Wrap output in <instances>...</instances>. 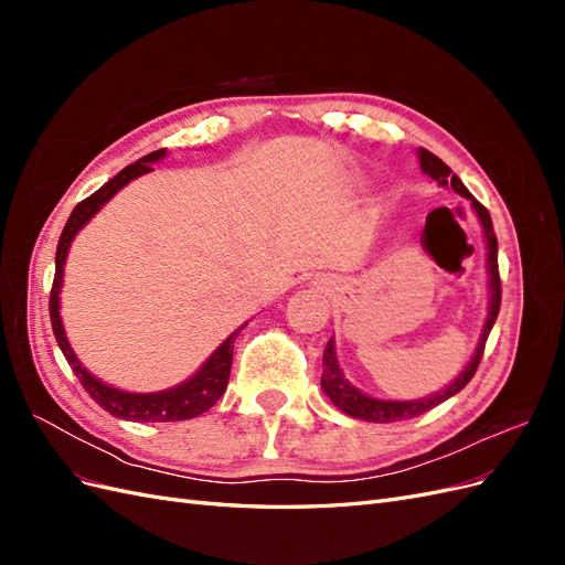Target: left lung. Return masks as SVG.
Returning <instances> with one entry per match:
<instances>
[{
	"instance_id": "8db88e82",
	"label": "left lung",
	"mask_w": 565,
	"mask_h": 565,
	"mask_svg": "<svg viewBox=\"0 0 565 565\" xmlns=\"http://www.w3.org/2000/svg\"><path fill=\"white\" fill-rule=\"evenodd\" d=\"M417 158H419V167L426 177H431L438 185H450L452 191L461 198H467L471 202V210L476 212L478 221H481L483 226V237H486V249H488V287H490V301H488V318L486 324L481 330V337H478V344L476 351L471 355V361L467 363V367L461 370L457 377L431 396L426 398H417V401H382V398H372L367 393H363L361 388H355L347 377L344 372H341L339 363H337V351H334V339L328 341V347H324L322 353V377H320V386L324 391V396H328L341 413H347L349 417L355 419H363V422H401V419H413L417 415L429 413L431 407L440 405L443 401L452 398L455 393H459L465 388L471 377L476 374L478 363H481L483 358V349H486V341L488 334L492 330L494 320H498L500 313V301H502V282H500V270H498V237H494L492 231V218L488 214V210L483 207L481 202H478L469 191L467 185L461 183L455 174L452 169L443 162L440 158H436L434 152H429L426 148L417 150Z\"/></svg>"
}]
</instances>
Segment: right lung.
Wrapping results in <instances>:
<instances>
[{"label":"right lung","instance_id":"right-lung-1","mask_svg":"<svg viewBox=\"0 0 565 565\" xmlns=\"http://www.w3.org/2000/svg\"><path fill=\"white\" fill-rule=\"evenodd\" d=\"M164 156H167V148L148 152L146 158L125 167L117 177H113L108 183L100 185L94 195H89L87 200H82L77 204L61 233V241L56 247V276H54V285H51V297H49L51 328H54V337L58 341L67 365L73 367L75 377L84 388H87L89 396L106 409V413H110L117 419H129V422H181V419H193L202 413H207V409L224 396L228 377H231L235 337L241 334V330H245L247 324L245 322L235 332H231V337L200 365V370L193 374V377H188L185 382L172 388L152 391V393H131V391H122L100 382L79 363L71 341L65 337L63 320H61V287H63V266L75 235L89 224L108 200H113V195H117V191H122L129 181L152 172L150 164L160 162Z\"/></svg>","mask_w":565,"mask_h":565}]
</instances>
